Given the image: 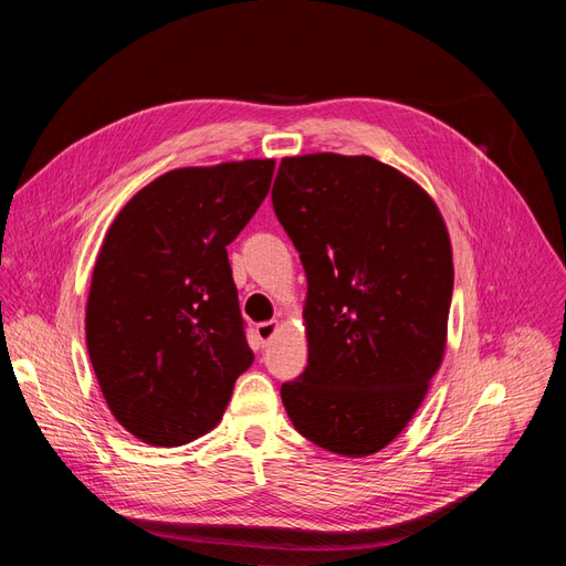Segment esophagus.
<instances>
[{
    "label": "esophagus",
    "mask_w": 566,
    "mask_h": 566,
    "mask_svg": "<svg viewBox=\"0 0 566 566\" xmlns=\"http://www.w3.org/2000/svg\"><path fill=\"white\" fill-rule=\"evenodd\" d=\"M276 328H279V321H264V323H256L254 333H256V337H260L262 345H269L271 337L276 335Z\"/></svg>",
    "instance_id": "obj_1"
}]
</instances>
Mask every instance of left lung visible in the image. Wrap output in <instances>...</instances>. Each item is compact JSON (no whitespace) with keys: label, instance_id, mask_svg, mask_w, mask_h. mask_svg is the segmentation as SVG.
I'll return each mask as SVG.
<instances>
[{"label":"left lung","instance_id":"left-lung-1","mask_svg":"<svg viewBox=\"0 0 566 566\" xmlns=\"http://www.w3.org/2000/svg\"><path fill=\"white\" fill-rule=\"evenodd\" d=\"M271 200L310 285V364L283 382V406L316 447L378 453L441 366L453 295L447 224L416 181L368 156L283 158Z\"/></svg>","mask_w":566,"mask_h":566}]
</instances>
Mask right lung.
I'll return each mask as SVG.
<instances>
[{
    "label": "right lung",
    "instance_id": "right-lung-1",
    "mask_svg": "<svg viewBox=\"0 0 566 566\" xmlns=\"http://www.w3.org/2000/svg\"><path fill=\"white\" fill-rule=\"evenodd\" d=\"M273 160L181 167L111 224L87 300V349L117 422L181 447L221 420L254 354L227 245L269 193Z\"/></svg>",
    "mask_w": 566,
    "mask_h": 566
}]
</instances>
